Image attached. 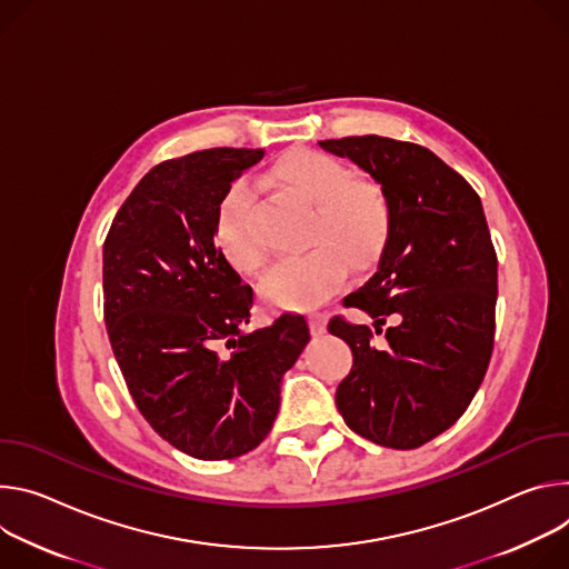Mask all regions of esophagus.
<instances>
[{
  "label": "esophagus",
  "mask_w": 569,
  "mask_h": 569,
  "mask_svg": "<svg viewBox=\"0 0 569 569\" xmlns=\"http://www.w3.org/2000/svg\"><path fill=\"white\" fill-rule=\"evenodd\" d=\"M309 332L313 337H321L326 332V313H321V311L311 313V317H309Z\"/></svg>",
  "instance_id": "obj_1"
}]
</instances>
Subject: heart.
<instances>
[{
    "instance_id": "b5f03b06",
    "label": "heart",
    "mask_w": 569,
    "mask_h": 569,
    "mask_svg": "<svg viewBox=\"0 0 569 569\" xmlns=\"http://www.w3.org/2000/svg\"><path fill=\"white\" fill-rule=\"evenodd\" d=\"M287 192L313 206L309 219V252L278 262L260 282L262 298L280 309H311L328 300L343 282L346 267L368 269L382 256L391 234L393 212L385 189L375 182H357L339 160L296 151L276 167ZM252 192L234 184L217 214V241L226 260L243 273L264 264V248L250 226Z\"/></svg>"
}]
</instances>
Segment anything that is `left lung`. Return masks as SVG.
Masks as SVG:
<instances>
[{
	"label": "left lung",
	"instance_id": "8db88e82",
	"mask_svg": "<svg viewBox=\"0 0 569 569\" xmlns=\"http://www.w3.org/2000/svg\"><path fill=\"white\" fill-rule=\"evenodd\" d=\"M380 184L393 212L372 278L346 307L398 319L377 348L366 326L335 317L352 350L337 389L346 425L377 446L413 450L450 429L472 402L495 339L497 256L475 189L429 149L380 136L319 142Z\"/></svg>",
	"mask_w": 569,
	"mask_h": 569
}]
</instances>
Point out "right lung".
Wrapping results in <instances>:
<instances>
[{"label":"right lung","instance_id":"right-lung-1","mask_svg":"<svg viewBox=\"0 0 569 569\" xmlns=\"http://www.w3.org/2000/svg\"><path fill=\"white\" fill-rule=\"evenodd\" d=\"M262 158L208 149L153 167L103 243V317L126 387L169 446L203 461L262 443L309 341L300 313L243 330L252 289L214 243L223 197Z\"/></svg>","mask_w":569,"mask_h":569}]
</instances>
